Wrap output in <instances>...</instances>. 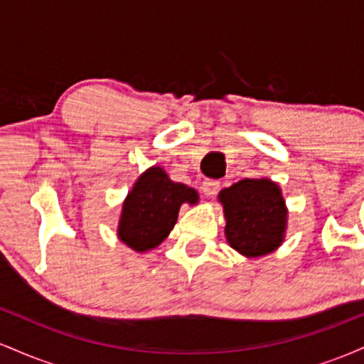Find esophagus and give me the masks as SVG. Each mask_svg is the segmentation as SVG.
<instances>
[{
  "mask_svg": "<svg viewBox=\"0 0 364 364\" xmlns=\"http://www.w3.org/2000/svg\"><path fill=\"white\" fill-rule=\"evenodd\" d=\"M219 190H220V183L215 181V179H205V181H203V185H202L203 195L214 196Z\"/></svg>",
  "mask_w": 364,
  "mask_h": 364,
  "instance_id": "esophagus-1",
  "label": "esophagus"
}]
</instances>
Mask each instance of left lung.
Wrapping results in <instances>:
<instances>
[{
  "label": "left lung",
  "mask_w": 364,
  "mask_h": 364,
  "mask_svg": "<svg viewBox=\"0 0 364 364\" xmlns=\"http://www.w3.org/2000/svg\"><path fill=\"white\" fill-rule=\"evenodd\" d=\"M225 240L243 257L257 258L282 245L287 207L281 188L267 178H245L219 193Z\"/></svg>",
  "instance_id": "obj_1"
}]
</instances>
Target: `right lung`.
I'll return each instance as SVG.
<instances>
[{"label": "right lung", "instance_id": "add662e5", "mask_svg": "<svg viewBox=\"0 0 364 364\" xmlns=\"http://www.w3.org/2000/svg\"><path fill=\"white\" fill-rule=\"evenodd\" d=\"M196 202L198 193L193 188L171 181L159 166L149 168L124 198L118 237L139 253L154 250L173 231L179 207L183 203L195 205Z\"/></svg>", "mask_w": 364, "mask_h": 364}]
</instances>
